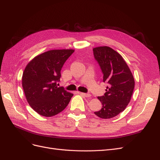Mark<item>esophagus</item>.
<instances>
[{"label": "esophagus", "mask_w": 160, "mask_h": 160, "mask_svg": "<svg viewBox=\"0 0 160 160\" xmlns=\"http://www.w3.org/2000/svg\"><path fill=\"white\" fill-rule=\"evenodd\" d=\"M81 94L82 95H83L84 97H85V98H90L91 97V94L89 93H81Z\"/></svg>", "instance_id": "1"}]
</instances>
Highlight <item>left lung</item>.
<instances>
[{
  "label": "left lung",
  "mask_w": 160,
  "mask_h": 160,
  "mask_svg": "<svg viewBox=\"0 0 160 160\" xmlns=\"http://www.w3.org/2000/svg\"><path fill=\"white\" fill-rule=\"evenodd\" d=\"M95 59L108 83L104 95L98 97L102 108L94 113L103 119L112 118L122 112L131 100L134 89L133 76L123 57L109 47L93 49Z\"/></svg>",
  "instance_id": "1"
}]
</instances>
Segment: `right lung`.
I'll list each match as a JSON object with an SVG mask.
<instances>
[{"mask_svg": "<svg viewBox=\"0 0 160 160\" xmlns=\"http://www.w3.org/2000/svg\"><path fill=\"white\" fill-rule=\"evenodd\" d=\"M74 50H51L37 55L23 72L22 85L31 107L39 115L51 117L69 104L73 94L57 87L61 70Z\"/></svg>", "mask_w": 160, "mask_h": 160, "instance_id": "1", "label": "right lung"}]
</instances>
